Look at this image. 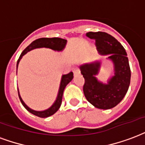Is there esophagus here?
Returning a JSON list of instances; mask_svg holds the SVG:
<instances>
[{
	"mask_svg": "<svg viewBox=\"0 0 145 145\" xmlns=\"http://www.w3.org/2000/svg\"><path fill=\"white\" fill-rule=\"evenodd\" d=\"M73 72L74 74H79L81 72L80 69H79V68H78V67H76V68L73 69Z\"/></svg>",
	"mask_w": 145,
	"mask_h": 145,
	"instance_id": "1",
	"label": "esophagus"
}]
</instances>
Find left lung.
<instances>
[{"mask_svg": "<svg viewBox=\"0 0 145 145\" xmlns=\"http://www.w3.org/2000/svg\"><path fill=\"white\" fill-rule=\"evenodd\" d=\"M86 35L95 39L100 54H110L109 59L114 64V76L103 84L95 77L100 68V62L81 66V73L85 78L83 92L93 106L107 110L116 106L125 97L130 84L131 70L127 54L123 45L115 38L106 32H89Z\"/></svg>", "mask_w": 145, "mask_h": 145, "instance_id": "8db88e82", "label": "left lung"}]
</instances>
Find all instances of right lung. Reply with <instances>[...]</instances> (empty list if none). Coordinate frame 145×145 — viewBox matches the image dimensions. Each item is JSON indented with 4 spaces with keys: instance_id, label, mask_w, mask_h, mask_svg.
<instances>
[{
    "instance_id": "obj_1",
    "label": "right lung",
    "mask_w": 145,
    "mask_h": 145,
    "mask_svg": "<svg viewBox=\"0 0 145 145\" xmlns=\"http://www.w3.org/2000/svg\"><path fill=\"white\" fill-rule=\"evenodd\" d=\"M67 44V40L65 39H60V38H41V39H36L35 41H32V43L30 44L22 52L21 55H20V58L17 60V64L16 67H18L19 62H20V59L22 58L23 55H25L28 51H30L31 50L35 49V48H50L54 50H57V51H60L62 50L63 48H65V45ZM73 78V72H70L69 73L63 75L62 76V79H61V83H60V89H59V93L57 95V100L54 102V104H53L52 106H50V108L44 111H35L33 110L32 109H30L29 106H27L25 105L23 101L22 100L21 97H20V94H19V91H18V94H19V97L22 104L24 106V107L27 110L30 112L32 114L39 116V117H41V118H46L54 114L57 112L59 108H60L61 103H62V98H63V91H64L66 86L68 85V83H69L72 81V79Z\"/></svg>"
}]
</instances>
